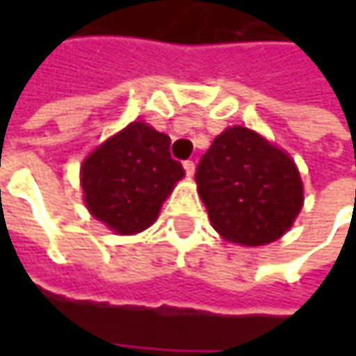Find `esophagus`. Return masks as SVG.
Returning <instances> with one entry per match:
<instances>
[{
    "label": "esophagus",
    "instance_id": "1",
    "mask_svg": "<svg viewBox=\"0 0 356 356\" xmlns=\"http://www.w3.org/2000/svg\"><path fill=\"white\" fill-rule=\"evenodd\" d=\"M184 170H186V174H188V176H192V174H194V170H196V164H194L192 160H186Z\"/></svg>",
    "mask_w": 356,
    "mask_h": 356
}]
</instances>
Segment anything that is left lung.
Here are the masks:
<instances>
[{
    "instance_id": "left-lung-1",
    "label": "left lung",
    "mask_w": 356,
    "mask_h": 356,
    "mask_svg": "<svg viewBox=\"0 0 356 356\" xmlns=\"http://www.w3.org/2000/svg\"><path fill=\"white\" fill-rule=\"evenodd\" d=\"M196 182L213 229L239 245L275 241L303 206L293 160L243 127L213 138L196 168Z\"/></svg>"
}]
</instances>
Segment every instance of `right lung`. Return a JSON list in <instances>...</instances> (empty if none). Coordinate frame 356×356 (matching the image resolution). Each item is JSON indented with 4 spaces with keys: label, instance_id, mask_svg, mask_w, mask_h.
Returning a JSON list of instances; mask_svg holds the SVG:
<instances>
[{
    "label": "right lung",
    "instance_id": "obj_1",
    "mask_svg": "<svg viewBox=\"0 0 356 356\" xmlns=\"http://www.w3.org/2000/svg\"><path fill=\"white\" fill-rule=\"evenodd\" d=\"M182 176V164L170 156V136L132 122L90 152L81 168V184L90 213L129 236L156 220Z\"/></svg>",
    "mask_w": 356,
    "mask_h": 356
}]
</instances>
